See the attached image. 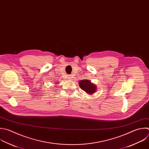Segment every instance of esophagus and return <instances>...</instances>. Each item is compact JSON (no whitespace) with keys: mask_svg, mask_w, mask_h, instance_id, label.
Listing matches in <instances>:
<instances>
[{"mask_svg":"<svg viewBox=\"0 0 149 149\" xmlns=\"http://www.w3.org/2000/svg\"><path fill=\"white\" fill-rule=\"evenodd\" d=\"M69 78V79H71V78H72V77H71V76H69V78Z\"/></svg>","mask_w":149,"mask_h":149,"instance_id":"esophagus-1","label":"esophagus"}]
</instances>
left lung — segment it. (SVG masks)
I'll list each match as a JSON object with an SVG mask.
<instances>
[{
    "label": "left lung",
    "mask_w": 149,
    "mask_h": 149,
    "mask_svg": "<svg viewBox=\"0 0 149 149\" xmlns=\"http://www.w3.org/2000/svg\"><path fill=\"white\" fill-rule=\"evenodd\" d=\"M79 85L81 89L89 94L93 93L96 91V86L87 79H84L79 82Z\"/></svg>",
    "instance_id": "left-lung-1"
}]
</instances>
